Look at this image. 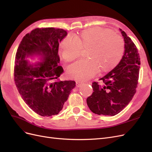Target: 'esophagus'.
Instances as JSON below:
<instances>
[{"mask_svg":"<svg viewBox=\"0 0 152 152\" xmlns=\"http://www.w3.org/2000/svg\"><path fill=\"white\" fill-rule=\"evenodd\" d=\"M83 84H84L83 82H82V81H77V82H76V86H77V87H80Z\"/></svg>","mask_w":152,"mask_h":152,"instance_id":"esophagus-1","label":"esophagus"}]
</instances>
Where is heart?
<instances>
[{"mask_svg": "<svg viewBox=\"0 0 152 152\" xmlns=\"http://www.w3.org/2000/svg\"><path fill=\"white\" fill-rule=\"evenodd\" d=\"M73 40L64 39L59 50L64 60L72 61L87 49V59H81L69 66L67 75L73 79L85 80L93 77L99 70L108 72L121 62L125 50L121 37L108 28L96 26L82 31L73 37Z\"/></svg>", "mask_w": 152, "mask_h": 152, "instance_id": "b5f03b06", "label": "heart"}]
</instances>
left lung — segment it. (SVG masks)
Wrapping results in <instances>:
<instances>
[{
    "label": "left lung",
    "mask_w": 152,
    "mask_h": 152,
    "mask_svg": "<svg viewBox=\"0 0 152 152\" xmlns=\"http://www.w3.org/2000/svg\"><path fill=\"white\" fill-rule=\"evenodd\" d=\"M125 42V51L118 65L99 80L94 82V92L87 98L93 113L113 116L120 113L132 100L138 84L140 58L137 47L126 32L120 29Z\"/></svg>",
    "instance_id": "1"
}]
</instances>
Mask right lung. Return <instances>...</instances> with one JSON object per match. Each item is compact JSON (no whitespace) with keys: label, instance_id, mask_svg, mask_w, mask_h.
I'll return each instance as SVG.
<instances>
[{"label":"right lung","instance_id":"1","mask_svg":"<svg viewBox=\"0 0 152 152\" xmlns=\"http://www.w3.org/2000/svg\"><path fill=\"white\" fill-rule=\"evenodd\" d=\"M66 35L61 28H37L23 37L16 53V86L28 107L42 117L58 114L75 87L74 80L56 81L63 72L59 66V45ZM34 54L41 55L43 60L35 67L25 59Z\"/></svg>","mask_w":152,"mask_h":152}]
</instances>
